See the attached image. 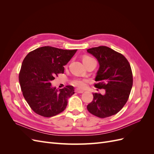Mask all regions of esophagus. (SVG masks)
<instances>
[{"instance_id":"1","label":"esophagus","mask_w":154,"mask_h":154,"mask_svg":"<svg viewBox=\"0 0 154 154\" xmlns=\"http://www.w3.org/2000/svg\"><path fill=\"white\" fill-rule=\"evenodd\" d=\"M75 92H76V93H79V94H82V93H83L84 91H82V90H80V89H76V90H75Z\"/></svg>"}]
</instances>
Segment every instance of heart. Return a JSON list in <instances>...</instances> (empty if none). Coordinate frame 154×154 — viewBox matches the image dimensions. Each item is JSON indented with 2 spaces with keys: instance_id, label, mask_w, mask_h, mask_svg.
<instances>
[{
  "instance_id": "b5f03b06",
  "label": "heart",
  "mask_w": 154,
  "mask_h": 154,
  "mask_svg": "<svg viewBox=\"0 0 154 154\" xmlns=\"http://www.w3.org/2000/svg\"><path fill=\"white\" fill-rule=\"evenodd\" d=\"M82 60H83V62L84 64L89 63L92 61H96V60L94 58L89 57V56H84V57H83V58H82ZM86 82L87 81L85 80H80V79H75V80H73L71 82V84L74 85V86H76V87H78L79 88H83L85 86Z\"/></svg>"
}]
</instances>
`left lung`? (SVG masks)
Here are the masks:
<instances>
[{"mask_svg":"<svg viewBox=\"0 0 154 154\" xmlns=\"http://www.w3.org/2000/svg\"><path fill=\"white\" fill-rule=\"evenodd\" d=\"M97 58L100 69L94 87L105 89L104 95L93 94V100L87 106L88 111L100 118L117 114L127 103L133 85L130 65L124 56L106 46L87 50Z\"/></svg>","mask_w":154,"mask_h":154,"instance_id":"obj_1","label":"left lung"}]
</instances>
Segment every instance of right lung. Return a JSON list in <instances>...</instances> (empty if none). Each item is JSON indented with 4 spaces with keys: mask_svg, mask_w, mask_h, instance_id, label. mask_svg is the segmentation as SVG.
Returning <instances> with one entry per match:
<instances>
[{
    "mask_svg": "<svg viewBox=\"0 0 154 154\" xmlns=\"http://www.w3.org/2000/svg\"><path fill=\"white\" fill-rule=\"evenodd\" d=\"M76 51L44 46L31 51L23 60L18 80L23 96L36 114L49 118L66 109L68 98L74 94L73 87L58 91L50 82L63 73V66Z\"/></svg>",
    "mask_w": 154,
    "mask_h": 154,
    "instance_id": "1",
    "label": "right lung"
}]
</instances>
